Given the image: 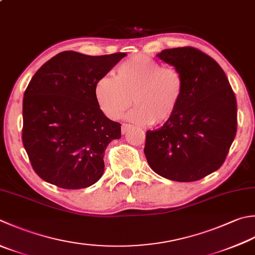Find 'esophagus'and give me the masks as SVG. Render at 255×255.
I'll list each match as a JSON object with an SVG mask.
<instances>
[{
  "instance_id": "esophagus-1",
  "label": "esophagus",
  "mask_w": 255,
  "mask_h": 255,
  "mask_svg": "<svg viewBox=\"0 0 255 255\" xmlns=\"http://www.w3.org/2000/svg\"><path fill=\"white\" fill-rule=\"evenodd\" d=\"M129 129H130V125H128V124H123V126H122V132H123L124 134H125V133H127Z\"/></svg>"
}]
</instances>
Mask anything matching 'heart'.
Here are the masks:
<instances>
[{
	"instance_id": "b5f03b06",
	"label": "heart",
	"mask_w": 255,
	"mask_h": 255,
	"mask_svg": "<svg viewBox=\"0 0 255 255\" xmlns=\"http://www.w3.org/2000/svg\"><path fill=\"white\" fill-rule=\"evenodd\" d=\"M184 78L176 67L162 65L146 55H133L116 68L114 77L103 76L95 84L99 108L112 119L136 105L127 119L138 126L161 124L173 117L182 102Z\"/></svg>"
}]
</instances>
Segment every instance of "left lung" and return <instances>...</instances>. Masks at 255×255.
<instances>
[{
	"mask_svg": "<svg viewBox=\"0 0 255 255\" xmlns=\"http://www.w3.org/2000/svg\"><path fill=\"white\" fill-rule=\"evenodd\" d=\"M157 56L181 72L186 87L173 117L147 131L144 156L169 180H200L222 166L236 137V95L220 65L197 48H168Z\"/></svg>",
	"mask_w": 255,
	"mask_h": 255,
	"instance_id": "1",
	"label": "left lung"
}]
</instances>
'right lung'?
Listing matches in <instances>:
<instances>
[{
    "label": "right lung",
    "mask_w": 255,
    "mask_h": 255,
    "mask_svg": "<svg viewBox=\"0 0 255 255\" xmlns=\"http://www.w3.org/2000/svg\"><path fill=\"white\" fill-rule=\"evenodd\" d=\"M125 56L65 51L34 74L24 93L22 139L43 180L83 189L102 178L105 150L122 128L99 108L94 87Z\"/></svg>",
    "instance_id": "add662e5"
}]
</instances>
